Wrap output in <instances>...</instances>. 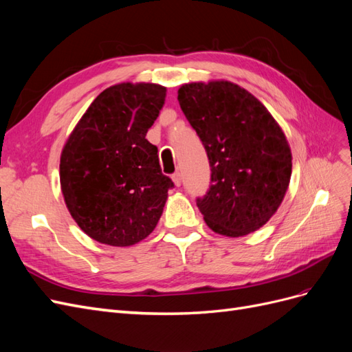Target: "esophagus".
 <instances>
[{
    "instance_id": "1",
    "label": "esophagus",
    "mask_w": 352,
    "mask_h": 352,
    "mask_svg": "<svg viewBox=\"0 0 352 352\" xmlns=\"http://www.w3.org/2000/svg\"><path fill=\"white\" fill-rule=\"evenodd\" d=\"M172 180H173L175 186H180V182H182V176H180L179 172H176L175 175H172Z\"/></svg>"
}]
</instances>
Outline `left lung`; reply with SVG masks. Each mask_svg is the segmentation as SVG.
<instances>
[{
    "label": "left lung",
    "instance_id": "1",
    "mask_svg": "<svg viewBox=\"0 0 352 352\" xmlns=\"http://www.w3.org/2000/svg\"><path fill=\"white\" fill-rule=\"evenodd\" d=\"M177 100L210 160L211 186L197 199L207 226L230 238L258 230L289 186L292 154L282 127L229 80L185 83Z\"/></svg>",
    "mask_w": 352,
    "mask_h": 352
}]
</instances>
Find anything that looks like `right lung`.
I'll use <instances>...</instances> for the list:
<instances>
[{"instance_id": "add662e5", "label": "right lung", "mask_w": 352, "mask_h": 352, "mask_svg": "<svg viewBox=\"0 0 352 352\" xmlns=\"http://www.w3.org/2000/svg\"><path fill=\"white\" fill-rule=\"evenodd\" d=\"M166 87L123 82L104 89L69 135L60 185L78 226L97 242L131 247L155 229L172 179L145 140L166 100Z\"/></svg>"}]
</instances>
